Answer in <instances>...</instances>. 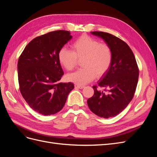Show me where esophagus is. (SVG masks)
Returning a JSON list of instances; mask_svg holds the SVG:
<instances>
[{
  "label": "esophagus",
  "instance_id": "obj_1",
  "mask_svg": "<svg viewBox=\"0 0 157 157\" xmlns=\"http://www.w3.org/2000/svg\"><path fill=\"white\" fill-rule=\"evenodd\" d=\"M75 88L76 89H82L84 88V86H80V85H77V84H75Z\"/></svg>",
  "mask_w": 157,
  "mask_h": 157
}]
</instances>
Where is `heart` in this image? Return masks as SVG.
<instances>
[{"instance_id": "b5f03b06", "label": "heart", "mask_w": 157, "mask_h": 157, "mask_svg": "<svg viewBox=\"0 0 157 157\" xmlns=\"http://www.w3.org/2000/svg\"><path fill=\"white\" fill-rule=\"evenodd\" d=\"M71 48L73 51L63 47L58 53L60 63L67 71L73 70L77 61L82 59V68L69 74L67 80L77 85H84L99 77L109 69L112 61V51L107 44L99 43L94 38L83 35L75 40Z\"/></svg>"}]
</instances>
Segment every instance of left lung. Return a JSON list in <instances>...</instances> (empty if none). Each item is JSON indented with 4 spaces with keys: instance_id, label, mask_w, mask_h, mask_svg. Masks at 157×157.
Masks as SVG:
<instances>
[{
    "instance_id": "left-lung-1",
    "label": "left lung",
    "mask_w": 157,
    "mask_h": 157,
    "mask_svg": "<svg viewBox=\"0 0 157 157\" xmlns=\"http://www.w3.org/2000/svg\"><path fill=\"white\" fill-rule=\"evenodd\" d=\"M91 34L105 41L112 51V61L107 72L94 86V94L87 100L90 110L96 115L108 118L121 113L132 101L139 77L135 56L125 42L107 33L94 31Z\"/></svg>"
}]
</instances>
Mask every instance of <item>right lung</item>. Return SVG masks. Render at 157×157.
Masks as SVG:
<instances>
[{"mask_svg": "<svg viewBox=\"0 0 157 157\" xmlns=\"http://www.w3.org/2000/svg\"><path fill=\"white\" fill-rule=\"evenodd\" d=\"M72 37L69 31L63 30L36 37L26 46L19 58L21 94L28 105L42 115L61 111L74 88L71 82H59L63 75L59 51Z\"/></svg>", "mask_w": 157, "mask_h": 157, "instance_id": "obj_1", "label": "right lung"}]
</instances>
